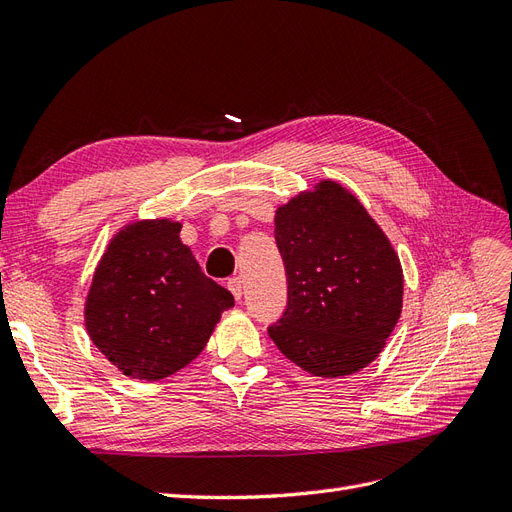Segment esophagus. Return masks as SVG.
<instances>
[{
  "mask_svg": "<svg viewBox=\"0 0 512 512\" xmlns=\"http://www.w3.org/2000/svg\"><path fill=\"white\" fill-rule=\"evenodd\" d=\"M226 286L232 292V297H235L237 301H241V297H243V280H241V277H230V280L226 282Z\"/></svg>",
  "mask_w": 512,
  "mask_h": 512,
  "instance_id": "1",
  "label": "esophagus"
}]
</instances>
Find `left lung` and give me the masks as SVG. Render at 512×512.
<instances>
[{
	"instance_id": "1",
	"label": "left lung",
	"mask_w": 512,
	"mask_h": 512,
	"mask_svg": "<svg viewBox=\"0 0 512 512\" xmlns=\"http://www.w3.org/2000/svg\"><path fill=\"white\" fill-rule=\"evenodd\" d=\"M288 282L269 337L284 356L322 378L350 376L382 352L404 299V273L380 226L335 181H320L275 211Z\"/></svg>"
}]
</instances>
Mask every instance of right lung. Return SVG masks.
Instances as JSON below:
<instances>
[{
	"label": "right lung",
	"mask_w": 512,
	"mask_h": 512,
	"mask_svg": "<svg viewBox=\"0 0 512 512\" xmlns=\"http://www.w3.org/2000/svg\"><path fill=\"white\" fill-rule=\"evenodd\" d=\"M179 222L121 228L96 267L85 327L123 376L162 380L203 352L232 294L200 271Z\"/></svg>",
	"instance_id": "1"
}]
</instances>
